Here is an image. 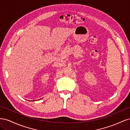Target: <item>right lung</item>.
Instances as JSON below:
<instances>
[{
    "label": "right lung",
    "mask_w": 130,
    "mask_h": 130,
    "mask_svg": "<svg viewBox=\"0 0 130 130\" xmlns=\"http://www.w3.org/2000/svg\"><path fill=\"white\" fill-rule=\"evenodd\" d=\"M39 100H40V99H39Z\"/></svg>",
    "instance_id": "1"
}]
</instances>
